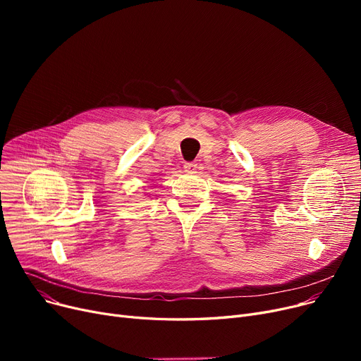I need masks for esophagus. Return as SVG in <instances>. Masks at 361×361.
<instances>
[{"label":"esophagus","mask_w":361,"mask_h":361,"mask_svg":"<svg viewBox=\"0 0 361 361\" xmlns=\"http://www.w3.org/2000/svg\"><path fill=\"white\" fill-rule=\"evenodd\" d=\"M197 169V164L196 162H185L184 164V171L185 173H196Z\"/></svg>","instance_id":"1"}]
</instances>
